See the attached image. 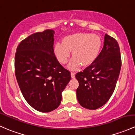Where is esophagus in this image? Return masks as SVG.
I'll list each match as a JSON object with an SVG mask.
<instances>
[{
  "label": "esophagus",
  "mask_w": 135,
  "mask_h": 135,
  "mask_svg": "<svg viewBox=\"0 0 135 135\" xmlns=\"http://www.w3.org/2000/svg\"><path fill=\"white\" fill-rule=\"evenodd\" d=\"M75 74H76V73H75V72H71V77H72V78H75Z\"/></svg>",
  "instance_id": "esophagus-1"
}]
</instances>
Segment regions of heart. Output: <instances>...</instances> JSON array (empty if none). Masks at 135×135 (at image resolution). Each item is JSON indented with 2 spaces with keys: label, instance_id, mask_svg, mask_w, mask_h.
Segmentation results:
<instances>
[{
  "label": "heart",
  "instance_id": "1",
  "mask_svg": "<svg viewBox=\"0 0 135 135\" xmlns=\"http://www.w3.org/2000/svg\"><path fill=\"white\" fill-rule=\"evenodd\" d=\"M102 46L101 37L96 34L79 32L64 37L62 43L57 42L54 52L62 65L68 63L72 52V59L69 65L70 70H78L80 66H88L96 61Z\"/></svg>",
  "mask_w": 135,
  "mask_h": 135
}]
</instances>
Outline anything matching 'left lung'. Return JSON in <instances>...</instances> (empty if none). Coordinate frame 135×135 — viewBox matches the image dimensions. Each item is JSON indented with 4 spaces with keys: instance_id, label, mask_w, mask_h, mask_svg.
<instances>
[{
    "instance_id": "8db88e82",
    "label": "left lung",
    "mask_w": 135,
    "mask_h": 135,
    "mask_svg": "<svg viewBox=\"0 0 135 135\" xmlns=\"http://www.w3.org/2000/svg\"><path fill=\"white\" fill-rule=\"evenodd\" d=\"M121 66L118 43L105 34L104 45L96 61L76 75L79 82L76 94L79 104L90 110L105 104L115 89Z\"/></svg>"
}]
</instances>
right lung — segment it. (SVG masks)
Instances as JSON below:
<instances>
[{
    "label": "right lung",
    "instance_id": "1",
    "mask_svg": "<svg viewBox=\"0 0 135 135\" xmlns=\"http://www.w3.org/2000/svg\"><path fill=\"white\" fill-rule=\"evenodd\" d=\"M52 30L32 34L17 48L15 72L26 102L33 108L49 113L57 108L61 93L71 79L54 52Z\"/></svg>",
    "mask_w": 135,
    "mask_h": 135
}]
</instances>
